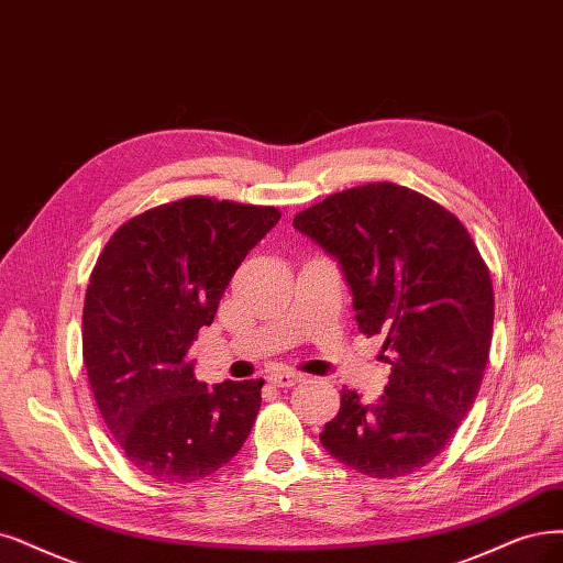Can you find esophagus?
<instances>
[{
	"mask_svg": "<svg viewBox=\"0 0 563 563\" xmlns=\"http://www.w3.org/2000/svg\"><path fill=\"white\" fill-rule=\"evenodd\" d=\"M301 380H303V376L297 371H276V373H271V376H268V383L276 385V387H295Z\"/></svg>",
	"mask_w": 563,
	"mask_h": 563,
	"instance_id": "esophagus-1",
	"label": "esophagus"
}]
</instances>
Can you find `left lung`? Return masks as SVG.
Listing matches in <instances>:
<instances>
[{
    "instance_id": "left-lung-1",
    "label": "left lung",
    "mask_w": 563,
    "mask_h": 563,
    "mask_svg": "<svg viewBox=\"0 0 563 563\" xmlns=\"http://www.w3.org/2000/svg\"><path fill=\"white\" fill-rule=\"evenodd\" d=\"M301 234L336 257L360 331L385 336V394L343 389L320 443L368 477H401L439 456L473 408L489 360L494 289L466 227L394 183L329 195L297 213Z\"/></svg>"
}]
</instances>
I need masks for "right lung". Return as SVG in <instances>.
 I'll return each instance as SVG.
<instances>
[{"instance_id":"right-lung-1","label":"right lung","mask_w":563,"mask_h":563,"mask_svg":"<svg viewBox=\"0 0 563 563\" xmlns=\"http://www.w3.org/2000/svg\"><path fill=\"white\" fill-rule=\"evenodd\" d=\"M278 220L274 206L185 197L118 227L92 268L82 364L115 443L155 483L216 473L255 424L264 380L206 387L187 352Z\"/></svg>"}]
</instances>
